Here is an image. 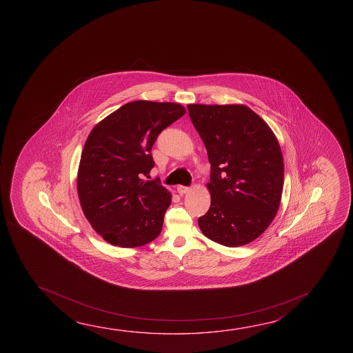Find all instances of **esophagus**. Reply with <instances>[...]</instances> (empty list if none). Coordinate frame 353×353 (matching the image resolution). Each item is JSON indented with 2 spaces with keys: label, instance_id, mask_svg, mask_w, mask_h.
Returning a JSON list of instances; mask_svg holds the SVG:
<instances>
[{
  "label": "esophagus",
  "instance_id": "obj_1",
  "mask_svg": "<svg viewBox=\"0 0 353 353\" xmlns=\"http://www.w3.org/2000/svg\"><path fill=\"white\" fill-rule=\"evenodd\" d=\"M190 191H191L190 187H185V185H179V187H177V192H179L181 196H183V194L188 193Z\"/></svg>",
  "mask_w": 353,
  "mask_h": 353
}]
</instances>
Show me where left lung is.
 <instances>
[{"label": "left lung", "mask_w": 353, "mask_h": 353, "mask_svg": "<svg viewBox=\"0 0 353 353\" xmlns=\"http://www.w3.org/2000/svg\"><path fill=\"white\" fill-rule=\"evenodd\" d=\"M210 162L212 202L198 219L204 236L228 248L254 241L277 214L283 191L281 146L243 104H188Z\"/></svg>", "instance_id": "left-lung-1"}]
</instances>
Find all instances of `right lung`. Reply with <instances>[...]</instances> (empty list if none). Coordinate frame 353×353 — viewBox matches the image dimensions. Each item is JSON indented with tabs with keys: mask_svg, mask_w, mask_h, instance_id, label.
I'll use <instances>...</instances> for the list:
<instances>
[{
	"mask_svg": "<svg viewBox=\"0 0 353 353\" xmlns=\"http://www.w3.org/2000/svg\"><path fill=\"white\" fill-rule=\"evenodd\" d=\"M185 113L171 102L134 101L93 128L77 172L82 212L107 243L138 248L162 230L171 193L157 181H144L155 162L151 149L159 134Z\"/></svg>",
	"mask_w": 353,
	"mask_h": 353,
	"instance_id": "add662e5",
	"label": "right lung"
}]
</instances>
